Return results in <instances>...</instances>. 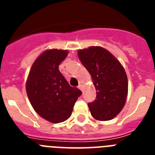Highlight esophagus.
<instances>
[{
	"label": "esophagus",
	"mask_w": 155,
	"mask_h": 155,
	"mask_svg": "<svg viewBox=\"0 0 155 155\" xmlns=\"http://www.w3.org/2000/svg\"><path fill=\"white\" fill-rule=\"evenodd\" d=\"M79 87V89H80V90H81V91H82V88H83L82 85L80 84V85H79V87Z\"/></svg>",
	"instance_id": "esophagus-1"
}]
</instances>
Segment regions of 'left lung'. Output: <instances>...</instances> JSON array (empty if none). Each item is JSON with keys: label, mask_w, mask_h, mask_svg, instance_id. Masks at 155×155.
Returning <instances> with one entry per match:
<instances>
[{"label": "left lung", "mask_w": 155, "mask_h": 155, "mask_svg": "<svg viewBox=\"0 0 155 155\" xmlns=\"http://www.w3.org/2000/svg\"><path fill=\"white\" fill-rule=\"evenodd\" d=\"M80 62L92 77L97 98L88 104L92 117L109 120L122 110L128 94V79L119 60L101 47L78 50Z\"/></svg>", "instance_id": "1"}]
</instances>
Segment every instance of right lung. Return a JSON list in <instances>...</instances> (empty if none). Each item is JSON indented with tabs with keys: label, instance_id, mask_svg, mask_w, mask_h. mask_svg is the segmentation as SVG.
Returning a JSON list of instances; mask_svg holds the SVG:
<instances>
[{
	"label": "right lung",
	"instance_id": "right-lung-1",
	"mask_svg": "<svg viewBox=\"0 0 155 155\" xmlns=\"http://www.w3.org/2000/svg\"><path fill=\"white\" fill-rule=\"evenodd\" d=\"M68 54V50L44 51L32 64L25 83L28 98L35 111L51 123L68 120L81 95V91L71 87L58 70Z\"/></svg>",
	"mask_w": 155,
	"mask_h": 155
}]
</instances>
